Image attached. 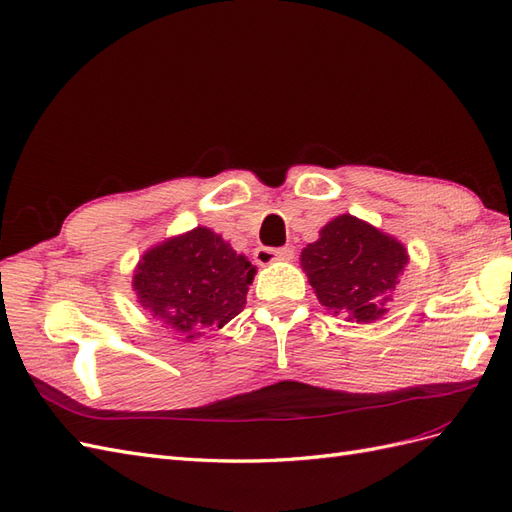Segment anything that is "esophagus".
Segmentation results:
<instances>
[{
	"label": "esophagus",
	"mask_w": 512,
	"mask_h": 512,
	"mask_svg": "<svg viewBox=\"0 0 512 512\" xmlns=\"http://www.w3.org/2000/svg\"><path fill=\"white\" fill-rule=\"evenodd\" d=\"M254 258L258 265L265 267V265H271V262H275V260L293 258V250H290V247H256Z\"/></svg>",
	"instance_id": "34e87169"
}]
</instances>
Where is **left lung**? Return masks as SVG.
I'll list each match as a JSON object with an SVG mask.
<instances>
[{
    "instance_id": "1",
    "label": "left lung",
    "mask_w": 512,
    "mask_h": 512,
    "mask_svg": "<svg viewBox=\"0 0 512 512\" xmlns=\"http://www.w3.org/2000/svg\"><path fill=\"white\" fill-rule=\"evenodd\" d=\"M407 262L403 245L353 215L336 217L301 252L319 301L357 323L381 319Z\"/></svg>"
}]
</instances>
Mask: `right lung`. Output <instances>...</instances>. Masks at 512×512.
Masks as SVG:
<instances>
[{
  "label": "right lung",
  "mask_w": 512,
  "mask_h": 512,
  "mask_svg": "<svg viewBox=\"0 0 512 512\" xmlns=\"http://www.w3.org/2000/svg\"><path fill=\"white\" fill-rule=\"evenodd\" d=\"M256 269L211 232L196 228L146 252L133 288L146 310L189 338L224 327L245 306Z\"/></svg>",
  "instance_id": "obj_1"
}]
</instances>
